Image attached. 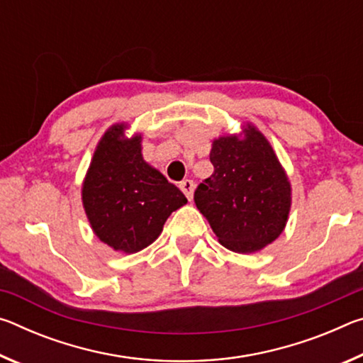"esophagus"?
Instances as JSON below:
<instances>
[{
	"label": "esophagus",
	"instance_id": "34e87169",
	"mask_svg": "<svg viewBox=\"0 0 363 363\" xmlns=\"http://www.w3.org/2000/svg\"><path fill=\"white\" fill-rule=\"evenodd\" d=\"M194 187H195V184H194V181H190V179H184L182 182H179V189L182 190L184 195H186L189 200H192Z\"/></svg>",
	"mask_w": 363,
	"mask_h": 363
}]
</instances>
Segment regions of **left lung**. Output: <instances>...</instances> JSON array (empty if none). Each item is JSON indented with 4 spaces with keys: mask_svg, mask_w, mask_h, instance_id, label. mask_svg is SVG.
<instances>
[{
    "mask_svg": "<svg viewBox=\"0 0 363 363\" xmlns=\"http://www.w3.org/2000/svg\"><path fill=\"white\" fill-rule=\"evenodd\" d=\"M245 133V140H214V173L194 194L219 242L235 253H253L272 243L284 230L291 203L290 182L272 147L253 126Z\"/></svg>",
    "mask_w": 363,
    "mask_h": 363,
    "instance_id": "left-lung-1",
    "label": "left lung"
}]
</instances>
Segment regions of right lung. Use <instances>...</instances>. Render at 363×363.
I'll return each instance as SVG.
<instances>
[{"mask_svg": "<svg viewBox=\"0 0 363 363\" xmlns=\"http://www.w3.org/2000/svg\"><path fill=\"white\" fill-rule=\"evenodd\" d=\"M121 136L123 126H113L97 145L83 186V206L104 243L136 253L155 240L169 214L187 199L144 162L140 136Z\"/></svg>", "mask_w": 363, "mask_h": 363, "instance_id": "1", "label": "right lung"}]
</instances>
